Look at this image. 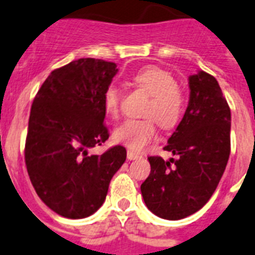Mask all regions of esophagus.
Segmentation results:
<instances>
[{"mask_svg":"<svg viewBox=\"0 0 255 255\" xmlns=\"http://www.w3.org/2000/svg\"><path fill=\"white\" fill-rule=\"evenodd\" d=\"M139 157H140V155H139L138 153L131 152V150H128V159H130V161H132V159L139 158Z\"/></svg>","mask_w":255,"mask_h":255,"instance_id":"34e87169","label":"esophagus"}]
</instances>
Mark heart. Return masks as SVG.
Returning a JSON list of instances; mask_svg holds the SVG:
<instances>
[{"instance_id": "obj_1", "label": "heart", "mask_w": 255, "mask_h": 255, "mask_svg": "<svg viewBox=\"0 0 255 255\" xmlns=\"http://www.w3.org/2000/svg\"><path fill=\"white\" fill-rule=\"evenodd\" d=\"M132 83L144 91L150 100L144 110L143 120H128L114 132L117 143L129 149L140 152L155 138V119L163 129H172L181 121L185 112V96L177 87L176 78L168 70L149 65L141 67L131 78ZM105 110L110 116L117 117L120 111V92L108 85L103 94Z\"/></svg>"}]
</instances>
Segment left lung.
I'll return each mask as SVG.
<instances>
[{
    "instance_id": "obj_1",
    "label": "left lung",
    "mask_w": 255,
    "mask_h": 255,
    "mask_svg": "<svg viewBox=\"0 0 255 255\" xmlns=\"http://www.w3.org/2000/svg\"><path fill=\"white\" fill-rule=\"evenodd\" d=\"M189 105L164 150L179 158L148 157L150 173L141 184L152 213L177 221L199 211L215 193L230 155L231 111L215 76H189Z\"/></svg>"
}]
</instances>
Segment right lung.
<instances>
[{
    "label": "right lung",
    "mask_w": 255,
    "mask_h": 255,
    "mask_svg": "<svg viewBox=\"0 0 255 255\" xmlns=\"http://www.w3.org/2000/svg\"><path fill=\"white\" fill-rule=\"evenodd\" d=\"M117 71L114 62L79 58L53 70L33 101L26 170L38 197L62 217L78 220L98 211L126 159L123 145L88 153L108 139L103 94Z\"/></svg>",
    "instance_id": "add662e5"
}]
</instances>
